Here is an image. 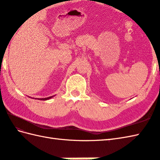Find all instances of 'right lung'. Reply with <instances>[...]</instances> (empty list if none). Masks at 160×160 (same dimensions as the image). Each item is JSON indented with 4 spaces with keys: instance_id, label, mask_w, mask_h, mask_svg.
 <instances>
[{
    "instance_id": "1",
    "label": "right lung",
    "mask_w": 160,
    "mask_h": 160,
    "mask_svg": "<svg viewBox=\"0 0 160 160\" xmlns=\"http://www.w3.org/2000/svg\"><path fill=\"white\" fill-rule=\"evenodd\" d=\"M53 96H50V97H48V98H36V99H38V100H49V99H51V98H53Z\"/></svg>"
}]
</instances>
